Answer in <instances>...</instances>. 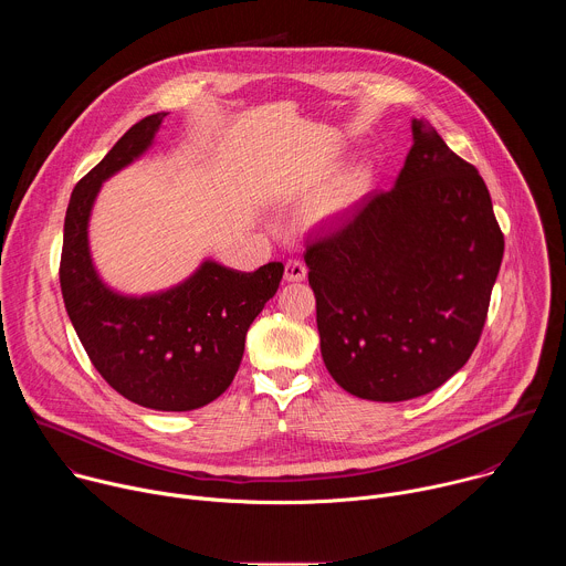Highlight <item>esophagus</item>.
<instances>
[{"mask_svg":"<svg viewBox=\"0 0 566 566\" xmlns=\"http://www.w3.org/2000/svg\"><path fill=\"white\" fill-rule=\"evenodd\" d=\"M284 277L289 282H302L306 277V264L302 260H289L284 266Z\"/></svg>","mask_w":566,"mask_h":566,"instance_id":"obj_1","label":"esophagus"}]
</instances>
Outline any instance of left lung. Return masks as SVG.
I'll return each instance as SVG.
<instances>
[{"label": "left lung", "mask_w": 566, "mask_h": 566, "mask_svg": "<svg viewBox=\"0 0 566 566\" xmlns=\"http://www.w3.org/2000/svg\"><path fill=\"white\" fill-rule=\"evenodd\" d=\"M396 186L365 197L306 247L319 352L367 400L441 387L474 352L504 258V232L476 168L426 120Z\"/></svg>", "instance_id": "8db88e82"}]
</instances>
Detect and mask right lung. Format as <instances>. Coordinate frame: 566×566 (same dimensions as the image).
I'll list each match as a JSON object with an SVG mask.
<instances>
[{"label": "right lung", "mask_w": 566, "mask_h": 566, "mask_svg": "<svg viewBox=\"0 0 566 566\" xmlns=\"http://www.w3.org/2000/svg\"><path fill=\"white\" fill-rule=\"evenodd\" d=\"M166 114L132 125L80 179L64 217L60 289L71 325L98 374L136 406L188 412L221 396L244 356L247 332L275 295L284 264L239 273L206 262L186 284L149 297L112 293L96 275L87 221L101 184L143 154Z\"/></svg>", "instance_id": "add662e5"}]
</instances>
